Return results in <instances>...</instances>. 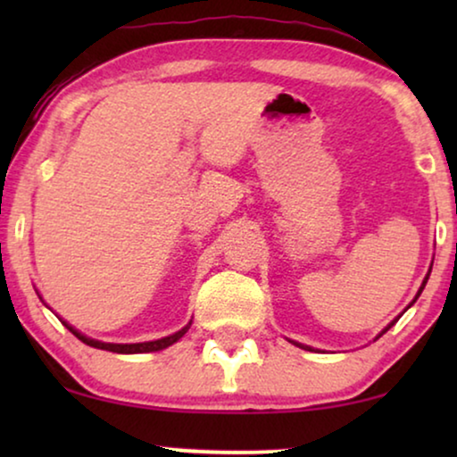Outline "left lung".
<instances>
[{"mask_svg": "<svg viewBox=\"0 0 457 457\" xmlns=\"http://www.w3.org/2000/svg\"><path fill=\"white\" fill-rule=\"evenodd\" d=\"M428 277H430V270H428V274H427V277H424V280H422V287H420V291H418V295H420V293H422V289H424V285H427V280H428ZM418 295H416V299H418ZM416 299H414V302H416ZM414 302H411V303H414ZM411 303H410V305H411ZM393 324H395V320H393V322L389 324V327H386V328L383 330V333H386V330H389V328L393 327ZM383 333H380V335H383ZM380 335H378V337H380ZM293 343H295V341H293ZM295 345H297V347H302V349H312V347H308V345H302V343H295Z\"/></svg>", "mask_w": 457, "mask_h": 457, "instance_id": "obj_1", "label": "left lung"}]
</instances>
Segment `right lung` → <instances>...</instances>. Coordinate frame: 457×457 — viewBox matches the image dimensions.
<instances>
[{"instance_id": "add662e5", "label": "right lung", "mask_w": 457, "mask_h": 457, "mask_svg": "<svg viewBox=\"0 0 457 457\" xmlns=\"http://www.w3.org/2000/svg\"><path fill=\"white\" fill-rule=\"evenodd\" d=\"M62 324L71 330V333L77 337V339H80L83 343H87L89 347H97V349H105V352H114V353H149V352H160V349H166L170 347L172 343H177L180 337H183L187 330H189L191 322L187 324V327H183L179 330V333H174L170 337H164V339H158V341H145V343H102V341H96L91 339V337H85L83 333H79L77 328H72L71 324L62 320Z\"/></svg>"}]
</instances>
